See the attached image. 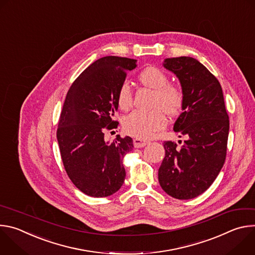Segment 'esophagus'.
Segmentation results:
<instances>
[{
    "label": "esophagus",
    "mask_w": 255,
    "mask_h": 255,
    "mask_svg": "<svg viewBox=\"0 0 255 255\" xmlns=\"http://www.w3.org/2000/svg\"><path fill=\"white\" fill-rule=\"evenodd\" d=\"M148 144V141H145V140H142V139H139V138H135L133 140V145L135 148H141L143 146H145V145Z\"/></svg>",
    "instance_id": "obj_1"
}]
</instances>
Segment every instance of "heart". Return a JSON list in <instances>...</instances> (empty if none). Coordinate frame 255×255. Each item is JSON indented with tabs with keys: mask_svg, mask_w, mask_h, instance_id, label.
<instances>
[{
	"mask_svg": "<svg viewBox=\"0 0 255 255\" xmlns=\"http://www.w3.org/2000/svg\"><path fill=\"white\" fill-rule=\"evenodd\" d=\"M138 81L144 86L154 91L153 108L151 112L134 111L123 120L125 132L136 138L147 139L166 125L164 113L175 116L179 113L184 104V93L180 88L169 85V78L161 69L148 66L138 76ZM133 98L130 85L124 82L117 94V104L121 110H128L132 106Z\"/></svg>",
	"mask_w": 255,
	"mask_h": 255,
	"instance_id": "obj_1",
	"label": "heart"
}]
</instances>
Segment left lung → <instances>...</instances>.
Instances as JSON below:
<instances>
[{
	"mask_svg": "<svg viewBox=\"0 0 255 255\" xmlns=\"http://www.w3.org/2000/svg\"><path fill=\"white\" fill-rule=\"evenodd\" d=\"M162 65L175 75L184 93L183 113L173 131L187 140L180 147L164 142L158 180L167 195L190 200L208 190L223 167L229 117L220 83L199 60L189 56L165 58Z\"/></svg>",
	"mask_w": 255,
	"mask_h": 255,
	"instance_id": "1",
	"label": "left lung"
}]
</instances>
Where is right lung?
<instances>
[{
    "label": "right lung",
    "mask_w": 255,
    "mask_h": 255,
    "mask_svg": "<svg viewBox=\"0 0 255 255\" xmlns=\"http://www.w3.org/2000/svg\"><path fill=\"white\" fill-rule=\"evenodd\" d=\"M136 63L126 57H102L88 66L67 92L56 133L58 146L68 177L90 197L111 196L124 183L122 160L132 150L133 140L117 135L113 142L106 141L104 132L117 126V94Z\"/></svg>",
    "instance_id": "right-lung-1"
}]
</instances>
